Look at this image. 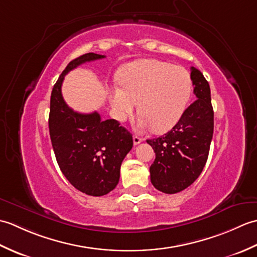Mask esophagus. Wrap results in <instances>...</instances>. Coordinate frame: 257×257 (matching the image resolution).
<instances>
[{
    "mask_svg": "<svg viewBox=\"0 0 257 257\" xmlns=\"http://www.w3.org/2000/svg\"><path fill=\"white\" fill-rule=\"evenodd\" d=\"M143 138H140V137H138V136H134V144L137 146V145H139V144H141L143 143Z\"/></svg>",
    "mask_w": 257,
    "mask_h": 257,
    "instance_id": "1",
    "label": "esophagus"
}]
</instances>
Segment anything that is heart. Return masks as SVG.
Segmentation results:
<instances>
[{
	"label": "heart",
	"instance_id": "obj_1",
	"mask_svg": "<svg viewBox=\"0 0 257 257\" xmlns=\"http://www.w3.org/2000/svg\"><path fill=\"white\" fill-rule=\"evenodd\" d=\"M121 87L109 91L112 114L124 121L139 102V127L152 125L156 132L172 128L181 118L192 92L187 69L156 59H141L119 72Z\"/></svg>",
	"mask_w": 257,
	"mask_h": 257
}]
</instances>
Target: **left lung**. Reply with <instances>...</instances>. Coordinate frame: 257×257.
<instances>
[{
  "instance_id": "8db88e82",
  "label": "left lung",
  "mask_w": 257,
  "mask_h": 257,
  "mask_svg": "<svg viewBox=\"0 0 257 257\" xmlns=\"http://www.w3.org/2000/svg\"><path fill=\"white\" fill-rule=\"evenodd\" d=\"M196 100L185 109L177 124L159 138L148 139L156 152L150 180L163 193L187 189L199 178L209 156L214 128L210 85L199 69L191 67Z\"/></svg>"
}]
</instances>
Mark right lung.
<instances>
[{"instance_id": "1", "label": "right lung", "mask_w": 257, "mask_h": 257, "mask_svg": "<svg viewBox=\"0 0 257 257\" xmlns=\"http://www.w3.org/2000/svg\"><path fill=\"white\" fill-rule=\"evenodd\" d=\"M105 58L87 53L73 59L54 85L48 128L61 171L80 192L101 196L119 182L120 166L133 148V136L114 119L101 120L97 111L80 113L67 106L62 95L65 75L79 65Z\"/></svg>"}]
</instances>
